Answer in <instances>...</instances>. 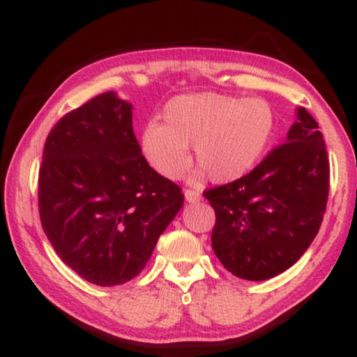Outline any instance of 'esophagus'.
I'll list each match as a JSON object with an SVG mask.
<instances>
[{
	"mask_svg": "<svg viewBox=\"0 0 357 357\" xmlns=\"http://www.w3.org/2000/svg\"><path fill=\"white\" fill-rule=\"evenodd\" d=\"M185 198H187L188 203H197L202 199V193L198 192V190H190L187 188L185 190Z\"/></svg>",
	"mask_w": 357,
	"mask_h": 357,
	"instance_id": "34e87169",
	"label": "esophagus"
}]
</instances>
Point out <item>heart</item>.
I'll return each mask as SVG.
<instances>
[{"label": "heart", "instance_id": "heart-1", "mask_svg": "<svg viewBox=\"0 0 357 357\" xmlns=\"http://www.w3.org/2000/svg\"><path fill=\"white\" fill-rule=\"evenodd\" d=\"M162 116L164 125L144 126L141 148L151 167L165 178L187 170L190 146L213 182L241 178L261 158L275 130L268 102L218 92L175 97Z\"/></svg>", "mask_w": 357, "mask_h": 357}]
</instances>
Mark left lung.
<instances>
[{"label":"left lung","instance_id":"1","mask_svg":"<svg viewBox=\"0 0 357 357\" xmlns=\"http://www.w3.org/2000/svg\"><path fill=\"white\" fill-rule=\"evenodd\" d=\"M330 192V160L305 109L287 139L243 177L204 190L216 213L211 243L227 271L265 281L291 268L319 234Z\"/></svg>","mask_w":357,"mask_h":357}]
</instances>
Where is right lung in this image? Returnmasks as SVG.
I'll use <instances>...</instances> for the list:
<instances>
[{"label": "right lung", "mask_w": 357, "mask_h": 357, "mask_svg": "<svg viewBox=\"0 0 357 357\" xmlns=\"http://www.w3.org/2000/svg\"><path fill=\"white\" fill-rule=\"evenodd\" d=\"M183 204L141 154L131 104L96 96L56 121L38 172V213L61 261L97 286L138 276Z\"/></svg>", "instance_id": "obj_1"}]
</instances>
